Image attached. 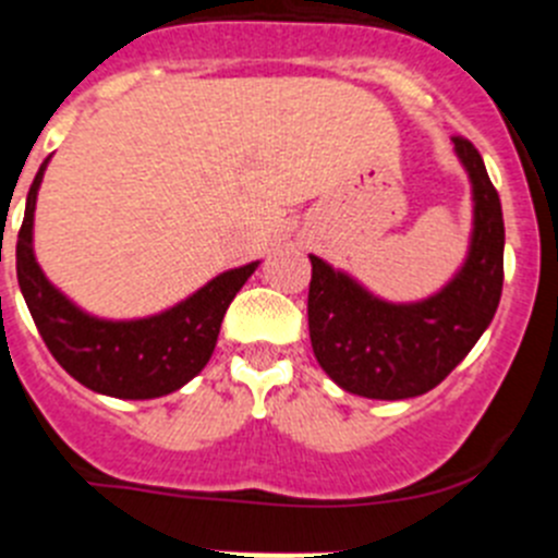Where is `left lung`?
<instances>
[{"label":"left lung","instance_id":"8db88e82","mask_svg":"<svg viewBox=\"0 0 558 558\" xmlns=\"http://www.w3.org/2000/svg\"><path fill=\"white\" fill-rule=\"evenodd\" d=\"M475 201L466 263L425 302L391 304L343 270L310 256V340L315 360L343 391L411 399L436 388L489 327L502 293V209L481 153L452 136Z\"/></svg>","mask_w":558,"mask_h":558}]
</instances>
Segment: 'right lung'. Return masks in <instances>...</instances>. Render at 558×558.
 <instances>
[{"instance_id":"obj_1","label":"right lung","mask_w":558,"mask_h":558,"mask_svg":"<svg viewBox=\"0 0 558 558\" xmlns=\"http://www.w3.org/2000/svg\"><path fill=\"white\" fill-rule=\"evenodd\" d=\"M47 161L27 192L16 240L19 288L44 343L81 386L106 397L156 399L179 391L209 363L226 310L259 263L226 270L175 307L136 322L83 313L49 282L33 254V211Z\"/></svg>"}]
</instances>
